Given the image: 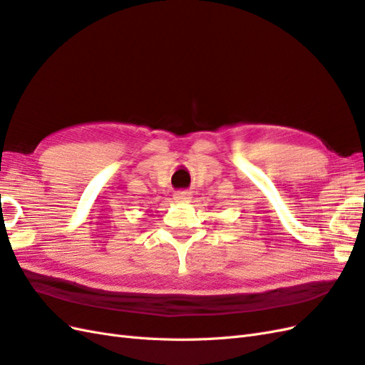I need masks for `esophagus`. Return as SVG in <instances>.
<instances>
[{
	"label": "esophagus",
	"mask_w": 365,
	"mask_h": 365,
	"mask_svg": "<svg viewBox=\"0 0 365 365\" xmlns=\"http://www.w3.org/2000/svg\"><path fill=\"white\" fill-rule=\"evenodd\" d=\"M191 199H192V194L188 192V191H177L174 194V200L175 202L183 203V202H191Z\"/></svg>",
	"instance_id": "1"
}]
</instances>
